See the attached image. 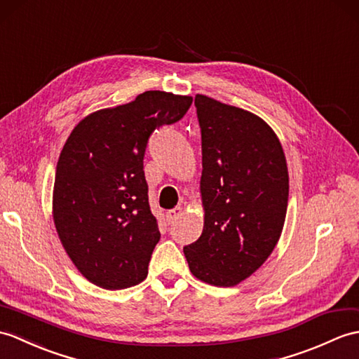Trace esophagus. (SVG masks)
Returning <instances> with one entry per match:
<instances>
[{"label":"esophagus","mask_w":359,"mask_h":359,"mask_svg":"<svg viewBox=\"0 0 359 359\" xmlns=\"http://www.w3.org/2000/svg\"><path fill=\"white\" fill-rule=\"evenodd\" d=\"M182 208H172V210H170V211H166V220H168V223H174L176 222L180 215H182Z\"/></svg>","instance_id":"esophagus-1"}]
</instances>
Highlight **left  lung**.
I'll return each mask as SVG.
<instances>
[{
  "mask_svg": "<svg viewBox=\"0 0 359 359\" xmlns=\"http://www.w3.org/2000/svg\"><path fill=\"white\" fill-rule=\"evenodd\" d=\"M202 131L203 232L183 248L191 273L231 287L268 260L285 224L289 174L283 147L262 118L196 95Z\"/></svg>",
  "mask_w": 359,
  "mask_h": 359,
  "instance_id": "1",
  "label": "left lung"
}]
</instances>
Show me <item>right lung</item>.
Here are the masks:
<instances>
[{
	"instance_id": "right-lung-1",
	"label": "right lung",
	"mask_w": 359,
	"mask_h": 359,
	"mask_svg": "<svg viewBox=\"0 0 359 359\" xmlns=\"http://www.w3.org/2000/svg\"><path fill=\"white\" fill-rule=\"evenodd\" d=\"M191 96L151 90L88 114L70 133L56 165L53 220L78 271L93 285H139L161 240L149 210L144 156L151 133L180 121Z\"/></svg>"
}]
</instances>
